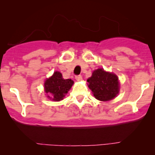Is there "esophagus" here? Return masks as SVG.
Segmentation results:
<instances>
[{
	"label": "esophagus",
	"mask_w": 155,
	"mask_h": 155,
	"mask_svg": "<svg viewBox=\"0 0 155 155\" xmlns=\"http://www.w3.org/2000/svg\"><path fill=\"white\" fill-rule=\"evenodd\" d=\"M75 79H76V81H81L82 79V76L81 75H79V76H76Z\"/></svg>",
	"instance_id": "34e87169"
}]
</instances>
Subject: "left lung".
I'll list each match as a JSON object with an SVG mask.
<instances>
[{
  "label": "left lung",
  "mask_w": 155,
  "mask_h": 155,
  "mask_svg": "<svg viewBox=\"0 0 155 155\" xmlns=\"http://www.w3.org/2000/svg\"><path fill=\"white\" fill-rule=\"evenodd\" d=\"M87 82H88V87L98 101H111L119 92L118 76L114 73L105 71L103 68L95 70Z\"/></svg>",
  "instance_id": "obj_1"
}]
</instances>
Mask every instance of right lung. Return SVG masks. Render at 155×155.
<instances>
[{"label": "right lung", "instance_id": "add662e5", "mask_svg": "<svg viewBox=\"0 0 155 155\" xmlns=\"http://www.w3.org/2000/svg\"><path fill=\"white\" fill-rule=\"evenodd\" d=\"M73 83L72 79H64L60 72L55 71L51 77L45 81L44 90L50 100L60 101L64 99Z\"/></svg>", "mask_w": 155, "mask_h": 155}]
</instances>
